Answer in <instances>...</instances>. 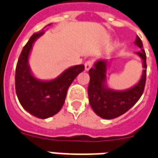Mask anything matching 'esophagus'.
<instances>
[{"instance_id":"obj_1","label":"esophagus","mask_w":158,"mask_h":158,"mask_svg":"<svg viewBox=\"0 0 158 158\" xmlns=\"http://www.w3.org/2000/svg\"><path fill=\"white\" fill-rule=\"evenodd\" d=\"M93 65V62L91 60H88L85 63V70H89Z\"/></svg>"}]
</instances>
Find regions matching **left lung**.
Segmentation results:
<instances>
[{
    "mask_svg": "<svg viewBox=\"0 0 158 158\" xmlns=\"http://www.w3.org/2000/svg\"><path fill=\"white\" fill-rule=\"evenodd\" d=\"M135 44L141 51L137 52L143 60V71L139 82L133 88L125 91H114L104 84L106 81V61L100 60L89 69L90 81L88 88L91 107L98 116L103 118H114L124 114L136 104L143 94L146 81V55L143 43L137 36Z\"/></svg>",
    "mask_w": 158,
    "mask_h": 158,
    "instance_id": "obj_1",
    "label": "left lung"
}]
</instances>
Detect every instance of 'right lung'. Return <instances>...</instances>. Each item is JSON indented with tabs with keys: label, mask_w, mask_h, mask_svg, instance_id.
<instances>
[{
	"label": "right lung",
	"mask_w": 158,
	"mask_h": 158,
	"mask_svg": "<svg viewBox=\"0 0 158 158\" xmlns=\"http://www.w3.org/2000/svg\"><path fill=\"white\" fill-rule=\"evenodd\" d=\"M44 34V31L33 33L19 55L15 70V90L19 103L35 117L47 118L57 114L64 106L69 87L74 79L84 70L79 64L67 69L59 77L48 81L36 79L28 65V56L32 44Z\"/></svg>",
	"instance_id": "obj_1"
}]
</instances>
